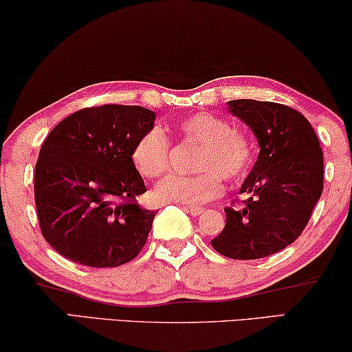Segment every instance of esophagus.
Wrapping results in <instances>:
<instances>
[{"instance_id":"34e87169","label":"esophagus","mask_w":352,"mask_h":352,"mask_svg":"<svg viewBox=\"0 0 352 352\" xmlns=\"http://www.w3.org/2000/svg\"><path fill=\"white\" fill-rule=\"evenodd\" d=\"M186 210L188 212H190L192 217H197V214H201V213H204V207H186Z\"/></svg>"}]
</instances>
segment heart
<instances>
[{
  "mask_svg": "<svg viewBox=\"0 0 352 352\" xmlns=\"http://www.w3.org/2000/svg\"><path fill=\"white\" fill-rule=\"evenodd\" d=\"M175 133L185 142L201 144L196 156V175H169L156 186L161 201L201 206L223 194V178L240 182L254 161V146L248 135L234 129L229 120L199 112L180 120ZM170 140L160 128H151L134 144L131 161L145 178H160L169 170Z\"/></svg>",
  "mask_w": 352,
  "mask_h": 352,
  "instance_id": "1",
  "label": "heart"
}]
</instances>
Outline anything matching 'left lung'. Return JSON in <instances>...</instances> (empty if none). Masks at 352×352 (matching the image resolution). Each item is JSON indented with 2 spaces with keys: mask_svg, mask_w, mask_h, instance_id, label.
I'll use <instances>...</instances> for the list:
<instances>
[{
  "mask_svg": "<svg viewBox=\"0 0 352 352\" xmlns=\"http://www.w3.org/2000/svg\"><path fill=\"white\" fill-rule=\"evenodd\" d=\"M261 146L243 182L242 207H226V226L212 246L230 259H261L289 246L310 221L324 188V158L310 122L285 104L229 101Z\"/></svg>",
  "mask_w": 352,
  "mask_h": 352,
  "instance_id": "obj_1",
  "label": "left lung"
}]
</instances>
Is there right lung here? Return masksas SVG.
<instances>
[{"label": "right lung", "instance_id": "1", "mask_svg": "<svg viewBox=\"0 0 352 352\" xmlns=\"http://www.w3.org/2000/svg\"><path fill=\"white\" fill-rule=\"evenodd\" d=\"M156 115L140 106L104 104L63 120L41 146L34 201L44 239L61 256L88 267H118L146 243L156 210L131 161L134 144Z\"/></svg>", "mask_w": 352, "mask_h": 352}]
</instances>
